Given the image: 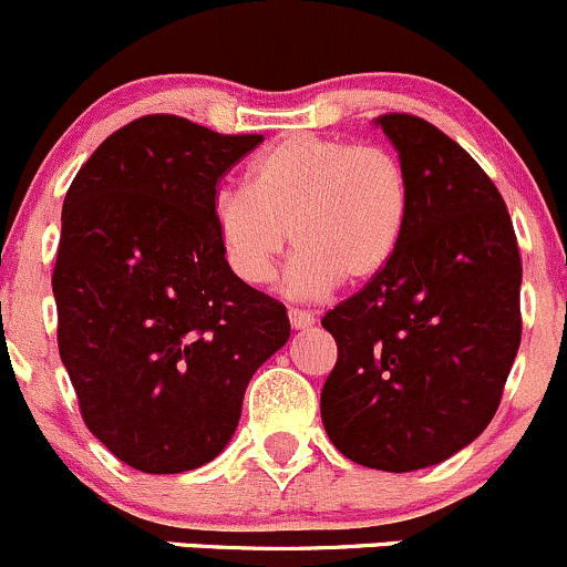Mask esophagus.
I'll return each mask as SVG.
<instances>
[{
    "label": "esophagus",
    "mask_w": 567,
    "mask_h": 567,
    "mask_svg": "<svg viewBox=\"0 0 567 567\" xmlns=\"http://www.w3.org/2000/svg\"><path fill=\"white\" fill-rule=\"evenodd\" d=\"M288 318H290V326H293L296 331L309 329V326L315 323V315L312 312H303V309H290Z\"/></svg>",
    "instance_id": "obj_1"
}]
</instances>
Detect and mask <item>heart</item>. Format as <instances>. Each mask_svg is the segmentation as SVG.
<instances>
[{"label": "heart", "mask_w": 567, "mask_h": 567, "mask_svg": "<svg viewBox=\"0 0 567 567\" xmlns=\"http://www.w3.org/2000/svg\"><path fill=\"white\" fill-rule=\"evenodd\" d=\"M212 217L230 271L249 288L277 277L293 241L288 290L315 301L339 279L369 282L391 264L410 219V184L385 148L303 133L260 154L247 189H223Z\"/></svg>", "instance_id": "obj_1"}]
</instances>
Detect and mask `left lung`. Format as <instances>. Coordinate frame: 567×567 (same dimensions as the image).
<instances>
[{
    "label": "left lung",
    "mask_w": 567,
    "mask_h": 567,
    "mask_svg": "<svg viewBox=\"0 0 567 567\" xmlns=\"http://www.w3.org/2000/svg\"><path fill=\"white\" fill-rule=\"evenodd\" d=\"M374 124L408 174L410 219L391 264L323 318L339 359L320 415L339 454L413 473L497 413L522 342V258L503 195L456 141L410 113Z\"/></svg>",
    "instance_id": "obj_1"
}]
</instances>
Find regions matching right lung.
Instances as JSON below:
<instances>
[{
    "instance_id": "obj_1",
    "label": "right lung",
    "mask_w": 567,
    "mask_h": 567,
    "mask_svg": "<svg viewBox=\"0 0 567 567\" xmlns=\"http://www.w3.org/2000/svg\"><path fill=\"white\" fill-rule=\"evenodd\" d=\"M260 141L141 116L64 195L59 355L89 432L141 473L223 454L249 380L290 337L282 303L230 271L212 217L217 182Z\"/></svg>"
}]
</instances>
